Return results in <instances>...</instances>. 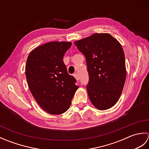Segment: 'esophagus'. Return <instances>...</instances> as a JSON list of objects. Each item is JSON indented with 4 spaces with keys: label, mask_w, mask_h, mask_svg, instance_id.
Masks as SVG:
<instances>
[{
    "label": "esophagus",
    "mask_w": 149,
    "mask_h": 149,
    "mask_svg": "<svg viewBox=\"0 0 149 149\" xmlns=\"http://www.w3.org/2000/svg\"><path fill=\"white\" fill-rule=\"evenodd\" d=\"M74 77H75V78L76 79V80L77 81H79V74H74Z\"/></svg>",
    "instance_id": "1"
}]
</instances>
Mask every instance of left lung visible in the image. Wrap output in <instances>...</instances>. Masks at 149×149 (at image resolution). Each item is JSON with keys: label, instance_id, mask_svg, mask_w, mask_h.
<instances>
[{"label": "left lung", "instance_id": "8db88e82", "mask_svg": "<svg viewBox=\"0 0 149 149\" xmlns=\"http://www.w3.org/2000/svg\"><path fill=\"white\" fill-rule=\"evenodd\" d=\"M74 44L86 58L91 103L100 110L109 109L119 99L126 79L121 45L108 33H95Z\"/></svg>", "mask_w": 149, "mask_h": 149}]
</instances>
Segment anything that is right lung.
<instances>
[{
  "label": "right lung",
  "mask_w": 149,
  "mask_h": 149,
  "mask_svg": "<svg viewBox=\"0 0 149 149\" xmlns=\"http://www.w3.org/2000/svg\"><path fill=\"white\" fill-rule=\"evenodd\" d=\"M71 45L67 42L47 43L32 50L27 59L26 75L31 92L40 106L52 115L68 109L79 88L63 61Z\"/></svg>",
  "instance_id": "add662e5"
}]
</instances>
